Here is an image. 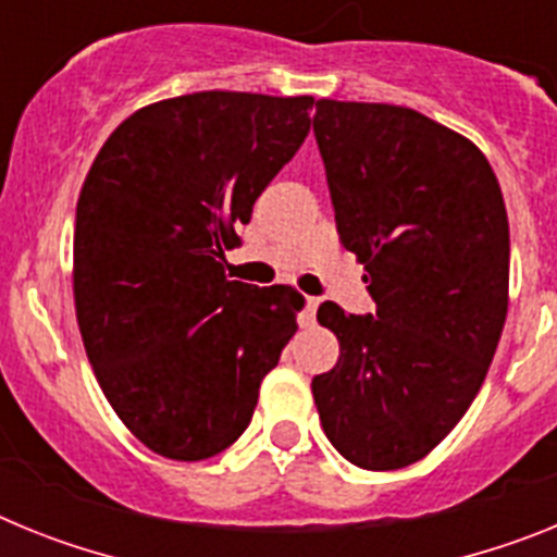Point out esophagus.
Listing matches in <instances>:
<instances>
[{
    "mask_svg": "<svg viewBox=\"0 0 557 557\" xmlns=\"http://www.w3.org/2000/svg\"><path fill=\"white\" fill-rule=\"evenodd\" d=\"M318 298H312V295H307V301H304V314H301V326H314V314H318Z\"/></svg>",
    "mask_w": 557,
    "mask_h": 557,
    "instance_id": "obj_1",
    "label": "esophagus"
}]
</instances>
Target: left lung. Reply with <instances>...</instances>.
I'll return each mask as SVG.
<instances>
[{"label": "left lung", "instance_id": "obj_1", "mask_svg": "<svg viewBox=\"0 0 557 557\" xmlns=\"http://www.w3.org/2000/svg\"><path fill=\"white\" fill-rule=\"evenodd\" d=\"M343 248L376 314L326 301L339 359L312 379L326 437L368 471L430 455L480 393L508 314L510 231L480 147L385 102H314Z\"/></svg>", "mask_w": 557, "mask_h": 557}]
</instances>
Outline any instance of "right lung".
Here are the masks:
<instances>
[{"label":"right lung","instance_id":"1","mask_svg":"<svg viewBox=\"0 0 557 557\" xmlns=\"http://www.w3.org/2000/svg\"><path fill=\"white\" fill-rule=\"evenodd\" d=\"M312 97L198 91L108 136L75 218V309L122 424L170 460L228 449L304 309L293 287L228 282L225 248L307 139Z\"/></svg>","mask_w":557,"mask_h":557}]
</instances>
